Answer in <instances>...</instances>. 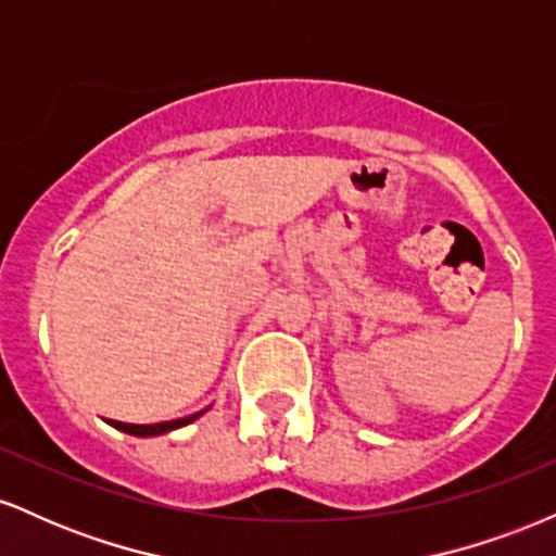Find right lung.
<instances>
[{
    "instance_id": "right-lung-1",
    "label": "right lung",
    "mask_w": 556,
    "mask_h": 556,
    "mask_svg": "<svg viewBox=\"0 0 556 556\" xmlns=\"http://www.w3.org/2000/svg\"><path fill=\"white\" fill-rule=\"evenodd\" d=\"M203 413H193V416H185V418H177V420H164V424H123V420H106V424L114 426L117 431H125V433H132V437H159V433H167V431H175V429H182V426L193 424L195 418H201Z\"/></svg>"
}]
</instances>
